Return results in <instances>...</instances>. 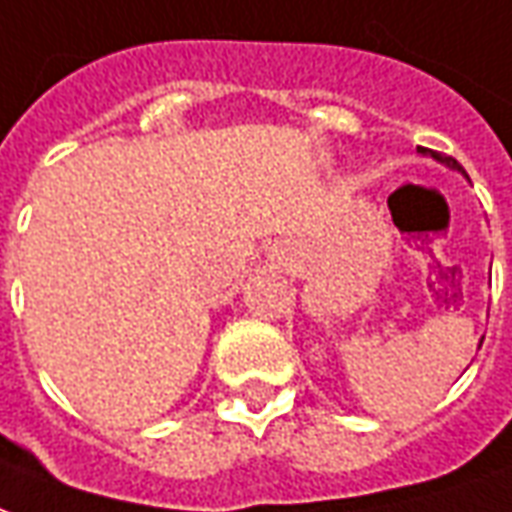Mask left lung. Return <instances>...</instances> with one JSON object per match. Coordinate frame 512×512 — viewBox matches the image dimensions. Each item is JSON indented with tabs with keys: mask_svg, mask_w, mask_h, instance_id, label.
Instances as JSON below:
<instances>
[{
	"mask_svg": "<svg viewBox=\"0 0 512 512\" xmlns=\"http://www.w3.org/2000/svg\"><path fill=\"white\" fill-rule=\"evenodd\" d=\"M418 152H424V155H432V157H435V160H441V163H446V166H449V169H457V171H463V166H460V163H457L455 157L438 155V152H430V149H424V146H418ZM463 174H466V171H463Z\"/></svg>",
	"mask_w": 512,
	"mask_h": 512,
	"instance_id": "obj_1",
	"label": "left lung"
}]
</instances>
